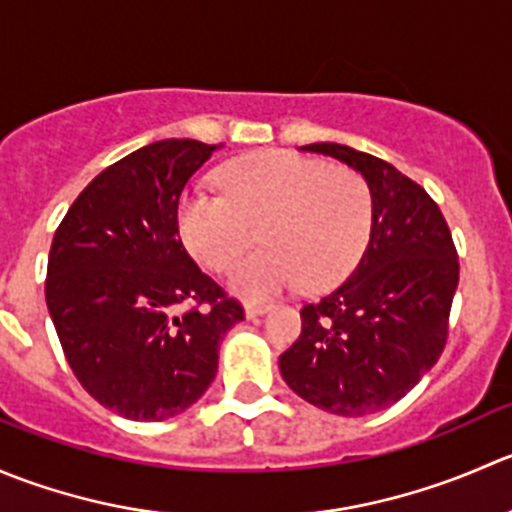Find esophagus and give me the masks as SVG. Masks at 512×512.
<instances>
[{
    "instance_id": "34e87169",
    "label": "esophagus",
    "mask_w": 512,
    "mask_h": 512,
    "mask_svg": "<svg viewBox=\"0 0 512 512\" xmlns=\"http://www.w3.org/2000/svg\"><path fill=\"white\" fill-rule=\"evenodd\" d=\"M268 303H246V316L249 318H256V316H263V313L268 311Z\"/></svg>"
}]
</instances>
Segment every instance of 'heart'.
I'll list each match as a JSON object with an SVG mask.
<instances>
[{"mask_svg":"<svg viewBox=\"0 0 512 512\" xmlns=\"http://www.w3.org/2000/svg\"><path fill=\"white\" fill-rule=\"evenodd\" d=\"M216 181L226 199L201 189L181 196L179 234L191 256L216 273L231 271L261 234L268 249L231 276L241 296L268 298L298 283L303 291H328L371 244L373 194L356 169L271 149L234 159Z\"/></svg>","mask_w":512,"mask_h":512,"instance_id":"b5f03b06","label":"heart"}]
</instances>
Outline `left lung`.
Wrapping results in <instances>:
<instances>
[{
  "label": "left lung",
  "mask_w": 512,
  "mask_h": 512,
  "mask_svg": "<svg viewBox=\"0 0 512 512\" xmlns=\"http://www.w3.org/2000/svg\"><path fill=\"white\" fill-rule=\"evenodd\" d=\"M303 151L361 171L373 194V234L356 271L301 308V336L278 368L311 406L368 416L401 401L443 353L458 251L438 204L393 164L331 141Z\"/></svg>",
  "instance_id": "8db88e82"
}]
</instances>
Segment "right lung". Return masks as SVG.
Returning a JSON list of instances; mask_svg holds the SVG:
<instances>
[{"label": "right lung", "mask_w": 512, "mask_h": 512, "mask_svg": "<svg viewBox=\"0 0 512 512\" xmlns=\"http://www.w3.org/2000/svg\"><path fill=\"white\" fill-rule=\"evenodd\" d=\"M216 144L164 139L106 166L69 206L47 263L64 358L94 401L164 421L199 401L244 306L179 236V199Z\"/></svg>", "instance_id": "obj_1"}]
</instances>
